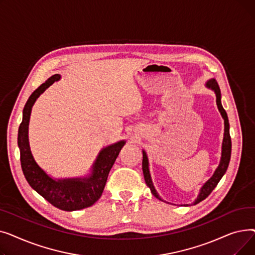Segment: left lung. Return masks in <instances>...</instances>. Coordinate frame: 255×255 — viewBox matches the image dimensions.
I'll return each mask as SVG.
<instances>
[{
  "label": "left lung",
  "instance_id": "left-lung-1",
  "mask_svg": "<svg viewBox=\"0 0 255 255\" xmlns=\"http://www.w3.org/2000/svg\"><path fill=\"white\" fill-rule=\"evenodd\" d=\"M207 87L214 90V92H215V94H216V103L218 106V110L221 113L222 118L224 119V137H223V143H222V156H221L220 164H219L218 168L216 169L215 173L213 175V177L204 185V187L202 188V190H200V193L194 204H198L202 202V200H204L206 197H208L211 194V192L214 190V188L217 186V184L219 183V181L221 180V178L225 173L227 167H229L230 160H231V154H232V139H231V135H230V123H229V118H227L226 112L221 104L220 88L215 79L209 80V82L207 83ZM142 171H143L145 184L148 185V187L151 189V192L153 193V195L156 196L157 198H159V196L154 188V186L152 184L150 171H149L148 157H146V154L144 151H142Z\"/></svg>",
  "mask_w": 255,
  "mask_h": 255
}]
</instances>
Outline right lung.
Instances as JSON below:
<instances>
[{
	"mask_svg": "<svg viewBox=\"0 0 255 255\" xmlns=\"http://www.w3.org/2000/svg\"><path fill=\"white\" fill-rule=\"evenodd\" d=\"M59 78V74L52 75L44 84L36 89L29 97L23 107L22 122L18 128L17 143L20 151L21 169L25 180L28 181L32 188L56 208L63 211H76L91 207L100 198L110 170L121 149L125 144V141H120L107 146L100 152L93 166V173L90 178L60 181L49 178L37 165L31 154L28 139V126L34 102L40 94L57 82Z\"/></svg>",
	"mask_w": 255,
	"mask_h": 255,
	"instance_id": "right-lung-1",
	"label": "right lung"
}]
</instances>
